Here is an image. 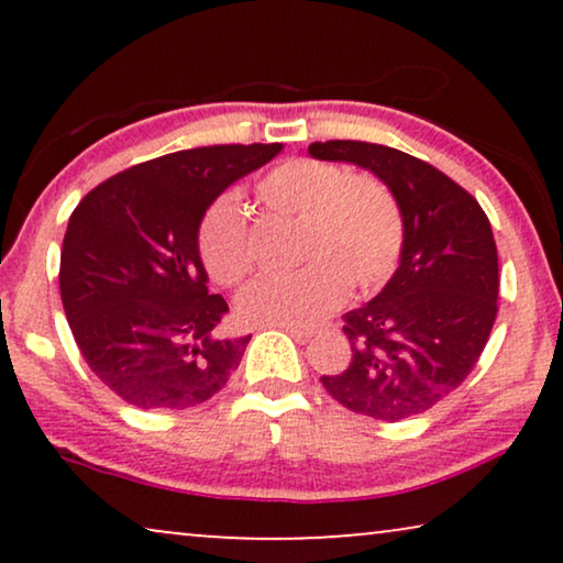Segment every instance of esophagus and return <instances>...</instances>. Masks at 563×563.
<instances>
[{"mask_svg":"<svg viewBox=\"0 0 563 563\" xmlns=\"http://www.w3.org/2000/svg\"><path fill=\"white\" fill-rule=\"evenodd\" d=\"M282 330H287V333H289L291 338H297V341H302V343H307V341H310V338L314 335L312 328H295V325H287V328H282Z\"/></svg>","mask_w":563,"mask_h":563,"instance_id":"34e87169","label":"esophagus"}]
</instances>
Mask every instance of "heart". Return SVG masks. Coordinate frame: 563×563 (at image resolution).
Listing matches in <instances>:
<instances>
[{
    "mask_svg": "<svg viewBox=\"0 0 563 563\" xmlns=\"http://www.w3.org/2000/svg\"><path fill=\"white\" fill-rule=\"evenodd\" d=\"M261 205L297 218V256L289 274L253 279L238 312L258 328H307L343 302L349 284L372 295L391 279L402 256L405 222L395 195L374 176L345 174L314 158H287L256 184ZM199 253L220 284H238L253 266L251 233L233 197L207 210Z\"/></svg>",
    "mask_w": 563,
    "mask_h": 563,
    "instance_id": "obj_1",
    "label": "heart"
}]
</instances>
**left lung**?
Segmentation results:
<instances>
[{
  "instance_id": "obj_1",
  "label": "left lung",
  "mask_w": 563,
  "mask_h": 563,
  "mask_svg": "<svg viewBox=\"0 0 563 563\" xmlns=\"http://www.w3.org/2000/svg\"><path fill=\"white\" fill-rule=\"evenodd\" d=\"M310 156L368 168L405 222L397 272L372 302L343 314L351 364L322 374V387L374 420L422 415L472 374L495 325L499 266L487 214L435 166L389 145L325 141Z\"/></svg>"
}]
</instances>
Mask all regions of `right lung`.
<instances>
[{"label":"right lung","instance_id":"add662e5","mask_svg":"<svg viewBox=\"0 0 563 563\" xmlns=\"http://www.w3.org/2000/svg\"><path fill=\"white\" fill-rule=\"evenodd\" d=\"M282 143L210 145L145 161L99 184L68 220L60 299L84 361L137 410H184L225 387L251 335H222L199 225Z\"/></svg>","mask_w":563,"mask_h":563}]
</instances>
